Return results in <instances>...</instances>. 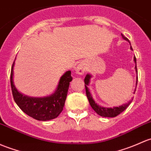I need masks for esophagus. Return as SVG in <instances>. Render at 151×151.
Returning a JSON list of instances; mask_svg holds the SVG:
<instances>
[{"label":"esophagus","instance_id":"34e87169","mask_svg":"<svg viewBox=\"0 0 151 151\" xmlns=\"http://www.w3.org/2000/svg\"><path fill=\"white\" fill-rule=\"evenodd\" d=\"M85 70H86V68H85V66L84 65L83 63H80L78 66L76 68V73L80 75H82L85 72Z\"/></svg>","mask_w":151,"mask_h":151}]
</instances>
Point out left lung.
Instances as JSON below:
<instances>
[{
  "instance_id": "8db88e82",
  "label": "left lung",
  "mask_w": 151,
  "mask_h": 151,
  "mask_svg": "<svg viewBox=\"0 0 151 151\" xmlns=\"http://www.w3.org/2000/svg\"><path fill=\"white\" fill-rule=\"evenodd\" d=\"M122 36L124 40L128 41L130 44L129 40L127 39V38L124 37L122 34ZM130 45H131V44H130ZM130 48H131V50H132V46H130ZM134 63H135V71L137 74V65H136L137 64V62H136L135 56H134ZM90 78H91V75L88 74L86 75V77H85V80H85V90H86V95H87V97H88L89 103H90L92 109H93V110H94L98 114V115L101 116L103 117H115L116 116H118L119 114H121L122 112H123L124 111L125 109L129 106V104H131L132 101H129V102L127 103V104L122 105V106H119V107H113V108H105V107H102V106H99V105H98L96 102H95L94 100H93V96H91V93H90L89 89L88 88V85H89V83H90ZM137 81H136V85H137ZM135 90H134V92H135Z\"/></svg>"
}]
</instances>
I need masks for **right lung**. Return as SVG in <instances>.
Here are the masks:
<instances>
[{"label": "right lung", "mask_w": 151, "mask_h": 151, "mask_svg": "<svg viewBox=\"0 0 151 151\" xmlns=\"http://www.w3.org/2000/svg\"><path fill=\"white\" fill-rule=\"evenodd\" d=\"M14 62L12 67L10 80L12 95L17 106L25 114L39 121H48L58 116L63 111L69 83L72 80L71 71L65 72L61 77L54 93L43 98H33L22 94L16 88L13 81Z\"/></svg>", "instance_id": "obj_1"}]
</instances>
